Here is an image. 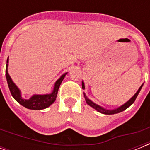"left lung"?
Wrapping results in <instances>:
<instances>
[{"label": "left lung", "instance_id": "left-lung-1", "mask_svg": "<svg viewBox=\"0 0 150 150\" xmlns=\"http://www.w3.org/2000/svg\"><path fill=\"white\" fill-rule=\"evenodd\" d=\"M82 89H85V86H84V83L83 82H82ZM142 85L140 86V88L139 89V90L137 91V93L134 95V96H132V98L130 99V100H128V102L126 103H125L124 105H122L121 107H120L119 108H117V109H115V110H106V109H103V107H100L99 105L96 104V103H93L90 100H89V99L87 98L86 96L84 94L85 96V98H86V103H88V104L89 105V106H91L92 107H93L94 109L96 110L97 111L100 112V113H102V114H117V113H120V112L123 111V110H126L127 108H128V107H130L131 105L133 103L135 102V99H136V97H137L138 94L139 93L140 90H141V89H142Z\"/></svg>", "mask_w": 150, "mask_h": 150}]
</instances>
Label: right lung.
Wrapping results in <instances>:
<instances>
[{"label":"right lung","instance_id":"1","mask_svg":"<svg viewBox=\"0 0 150 150\" xmlns=\"http://www.w3.org/2000/svg\"><path fill=\"white\" fill-rule=\"evenodd\" d=\"M8 62V58L7 60V63ZM8 66V64H7ZM66 74L63 75L60 79L55 83L54 86V91L52 92V93L47 94V95H34L29 99V100H25L23 99L20 95L19 89H18L17 86L14 84V82H12V80L11 79L8 73V70L6 68V79H7V82H8V87L10 89V92L12 96L15 98V100L17 101L18 103H19L20 104L22 105L23 107H26L28 109L31 110H43L45 109L47 107H48L50 105H51L55 101L57 95V92H58V89L60 87V85L63 81L64 78Z\"/></svg>","mask_w":150,"mask_h":150}]
</instances>
